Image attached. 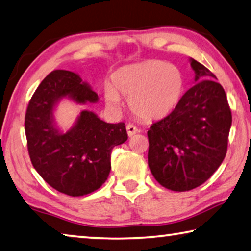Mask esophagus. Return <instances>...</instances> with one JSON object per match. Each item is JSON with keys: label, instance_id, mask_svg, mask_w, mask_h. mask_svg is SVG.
<instances>
[{"label": "esophagus", "instance_id": "obj_1", "mask_svg": "<svg viewBox=\"0 0 251 251\" xmlns=\"http://www.w3.org/2000/svg\"><path fill=\"white\" fill-rule=\"evenodd\" d=\"M126 129H127V134H128L129 137H132L133 135H135L136 133L140 132V129L137 128L136 126H134L133 124H128L126 126Z\"/></svg>", "mask_w": 251, "mask_h": 251}]
</instances>
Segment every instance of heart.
Returning a JSON list of instances; mask_svg holds the SVG:
<instances>
[{"instance_id":"obj_1","label":"heart","mask_w":251,"mask_h":251,"mask_svg":"<svg viewBox=\"0 0 251 251\" xmlns=\"http://www.w3.org/2000/svg\"><path fill=\"white\" fill-rule=\"evenodd\" d=\"M184 91V75L176 66L146 60L117 69L104 91L111 108H119L121 97L129 99V108L143 121H157L172 113Z\"/></svg>"}]
</instances>
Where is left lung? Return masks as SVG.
Segmentation results:
<instances>
[{"mask_svg": "<svg viewBox=\"0 0 251 251\" xmlns=\"http://www.w3.org/2000/svg\"><path fill=\"white\" fill-rule=\"evenodd\" d=\"M190 62L196 85L147 132L151 172L162 186L178 192L203 184L221 165L232 122L216 75L194 59Z\"/></svg>", "mask_w": 251, "mask_h": 251, "instance_id": "left-lung-1", "label": "left lung"}]
</instances>
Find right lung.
<instances>
[{"label": "right lung", "mask_w": 251, "mask_h": 251, "mask_svg": "<svg viewBox=\"0 0 251 251\" xmlns=\"http://www.w3.org/2000/svg\"><path fill=\"white\" fill-rule=\"evenodd\" d=\"M75 104L98 101V95L68 70H53L43 79L27 106L25 128L33 168L48 184L70 197L98 190L109 176L111 150L127 141L124 123L109 124L94 111L82 110L63 133L53 110L61 99Z\"/></svg>", "instance_id": "1"}]
</instances>
